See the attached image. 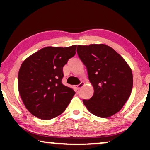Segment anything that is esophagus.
I'll use <instances>...</instances> for the list:
<instances>
[{
  "label": "esophagus",
  "mask_w": 150,
  "mask_h": 150,
  "mask_svg": "<svg viewBox=\"0 0 150 150\" xmlns=\"http://www.w3.org/2000/svg\"><path fill=\"white\" fill-rule=\"evenodd\" d=\"M84 85H85V83H84V82H81V83H80L79 85H78L76 87V88L77 90H79L80 89H81V88H82V87H83Z\"/></svg>",
  "instance_id": "obj_1"
}]
</instances>
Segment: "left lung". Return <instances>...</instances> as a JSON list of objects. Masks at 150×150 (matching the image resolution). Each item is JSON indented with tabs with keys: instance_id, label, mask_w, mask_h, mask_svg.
Masks as SVG:
<instances>
[{
	"instance_id": "left-lung-1",
	"label": "left lung",
	"mask_w": 150,
	"mask_h": 150,
	"mask_svg": "<svg viewBox=\"0 0 150 150\" xmlns=\"http://www.w3.org/2000/svg\"><path fill=\"white\" fill-rule=\"evenodd\" d=\"M77 53L87 67L94 93L83 102L94 115L106 118L120 111L130 97L132 72L123 57L105 44L79 45Z\"/></svg>"
}]
</instances>
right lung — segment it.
Masks as SVG:
<instances>
[{"label":"right lung","instance_id":"1","mask_svg":"<svg viewBox=\"0 0 150 150\" xmlns=\"http://www.w3.org/2000/svg\"><path fill=\"white\" fill-rule=\"evenodd\" d=\"M76 45L45 47L23 61L18 72V90L32 115L41 120L60 115L75 92L63 85V67L74 56Z\"/></svg>","mask_w":150,"mask_h":150}]
</instances>
